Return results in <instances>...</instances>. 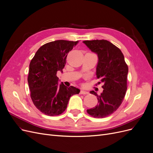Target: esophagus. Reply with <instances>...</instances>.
Listing matches in <instances>:
<instances>
[{
	"label": "esophagus",
	"instance_id": "obj_1",
	"mask_svg": "<svg viewBox=\"0 0 153 153\" xmlns=\"http://www.w3.org/2000/svg\"><path fill=\"white\" fill-rule=\"evenodd\" d=\"M89 93V92H88L86 91H85V90H81L80 91V94L81 95H87Z\"/></svg>",
	"mask_w": 153,
	"mask_h": 153
}]
</instances>
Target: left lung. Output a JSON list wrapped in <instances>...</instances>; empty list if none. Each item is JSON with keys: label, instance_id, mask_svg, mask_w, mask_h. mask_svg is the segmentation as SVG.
Returning <instances> with one entry per match:
<instances>
[{"label": "left lung", "instance_id": "left-lung-1", "mask_svg": "<svg viewBox=\"0 0 153 153\" xmlns=\"http://www.w3.org/2000/svg\"><path fill=\"white\" fill-rule=\"evenodd\" d=\"M83 43L97 55L96 75L103 83V90L100 95L94 91H90L97 97L98 104L88 109L87 112L94 117H105L115 112L124 99L128 68L121 51L109 41L93 40Z\"/></svg>", "mask_w": 153, "mask_h": 153}]
</instances>
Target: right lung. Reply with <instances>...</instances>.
<instances>
[{"label":"right lung","mask_w":153,"mask_h":153,"mask_svg":"<svg viewBox=\"0 0 153 153\" xmlns=\"http://www.w3.org/2000/svg\"><path fill=\"white\" fill-rule=\"evenodd\" d=\"M78 41L57 40L39 49L29 65L28 86L33 104L44 114L56 116L65 111L71 96L80 90L59 84L57 72H62L68 52Z\"/></svg>","instance_id":"add662e5"}]
</instances>
